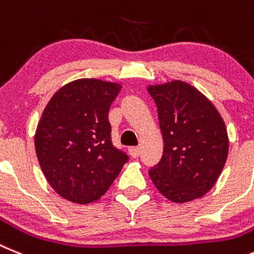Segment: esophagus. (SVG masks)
I'll return each instance as SVG.
<instances>
[{
	"mask_svg": "<svg viewBox=\"0 0 254 254\" xmlns=\"http://www.w3.org/2000/svg\"><path fill=\"white\" fill-rule=\"evenodd\" d=\"M129 153H130V156H131V157H133V158L139 157L140 148H139V147H130V148H129Z\"/></svg>",
	"mask_w": 254,
	"mask_h": 254,
	"instance_id": "obj_1",
	"label": "esophagus"
}]
</instances>
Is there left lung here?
<instances>
[{
  "label": "left lung",
  "instance_id": "1",
  "mask_svg": "<svg viewBox=\"0 0 254 254\" xmlns=\"http://www.w3.org/2000/svg\"><path fill=\"white\" fill-rule=\"evenodd\" d=\"M164 153L148 171L167 199L184 203L203 197L215 185L229 152L226 127L215 106L182 80L151 85Z\"/></svg>",
  "mask_w": 254,
  "mask_h": 254
}]
</instances>
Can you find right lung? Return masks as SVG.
Wrapping results in <instances>:
<instances>
[{
  "label": "right lung",
  "instance_id": "right-lung-1",
  "mask_svg": "<svg viewBox=\"0 0 254 254\" xmlns=\"http://www.w3.org/2000/svg\"><path fill=\"white\" fill-rule=\"evenodd\" d=\"M118 83L78 79L57 90L35 131V152L46 179L57 194L79 204L109 190L129 160L112 144L109 111Z\"/></svg>",
  "mask_w": 254,
  "mask_h": 254
}]
</instances>
